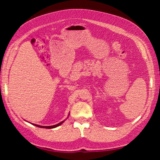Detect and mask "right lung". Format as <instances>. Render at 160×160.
<instances>
[{"instance_id": "1", "label": "right lung", "mask_w": 160, "mask_h": 160, "mask_svg": "<svg viewBox=\"0 0 160 160\" xmlns=\"http://www.w3.org/2000/svg\"><path fill=\"white\" fill-rule=\"evenodd\" d=\"M64 122V121H62V122H61V123H58L57 125H52V126H41V125H35V124H33L34 125H35V126L37 127H38V128H47V129H52V128H57L59 126V125H61L62 123Z\"/></svg>"}]
</instances>
